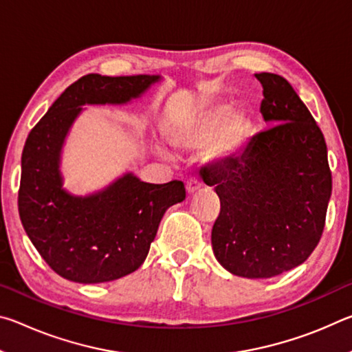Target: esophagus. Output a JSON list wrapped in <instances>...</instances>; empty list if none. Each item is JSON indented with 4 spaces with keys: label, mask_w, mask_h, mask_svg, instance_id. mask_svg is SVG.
Instances as JSON below:
<instances>
[{
    "label": "esophagus",
    "mask_w": 352,
    "mask_h": 352,
    "mask_svg": "<svg viewBox=\"0 0 352 352\" xmlns=\"http://www.w3.org/2000/svg\"><path fill=\"white\" fill-rule=\"evenodd\" d=\"M199 189H200V183H199L197 180H195V178H190V180L186 183V192H188L189 195L195 194Z\"/></svg>",
    "instance_id": "1"
}]
</instances>
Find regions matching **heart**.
Returning <instances> with one entry per match:
<instances>
[{"label": "heart", "mask_w": 352, "mask_h": 352, "mask_svg": "<svg viewBox=\"0 0 352 352\" xmlns=\"http://www.w3.org/2000/svg\"><path fill=\"white\" fill-rule=\"evenodd\" d=\"M228 102L200 104L172 118L166 138L178 152L199 151L206 145V158L223 163L241 155L252 135V119L243 110L231 111Z\"/></svg>", "instance_id": "obj_1"}]
</instances>
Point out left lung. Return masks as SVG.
Returning a JSON list of instances; mask_svg holds the SVG:
<instances>
[{"label": "left lung", "instance_id": "1", "mask_svg": "<svg viewBox=\"0 0 352 352\" xmlns=\"http://www.w3.org/2000/svg\"><path fill=\"white\" fill-rule=\"evenodd\" d=\"M269 130L242 155L200 172L220 200L211 243L219 264L242 278L301 265L320 242L332 192L324 136L284 77L254 74Z\"/></svg>", "mask_w": 352, "mask_h": 352}]
</instances>
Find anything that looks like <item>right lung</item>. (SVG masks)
Wrapping results in <instances>:
<instances>
[{
    "instance_id": "1",
    "label": "right lung",
    "mask_w": 352,
    "mask_h": 352,
    "mask_svg": "<svg viewBox=\"0 0 352 352\" xmlns=\"http://www.w3.org/2000/svg\"><path fill=\"white\" fill-rule=\"evenodd\" d=\"M162 80L157 74L83 76L28 136L21 155L20 219L41 258L68 281L107 283L140 269L164 212L186 199L182 182L146 183L130 170L85 195L63 186V147L85 111L83 105H127Z\"/></svg>"
}]
</instances>
